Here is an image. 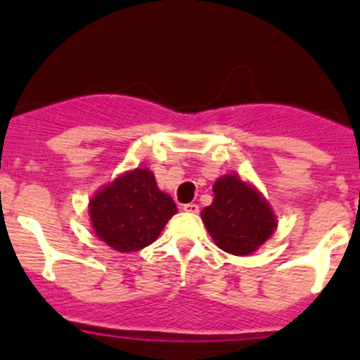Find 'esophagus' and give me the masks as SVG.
I'll list each match as a JSON object with an SVG mask.
<instances>
[{"mask_svg":"<svg viewBox=\"0 0 360 360\" xmlns=\"http://www.w3.org/2000/svg\"><path fill=\"white\" fill-rule=\"evenodd\" d=\"M183 210H184V212L197 214V212H198V205H197V203H184Z\"/></svg>","mask_w":360,"mask_h":360,"instance_id":"1","label":"esophagus"}]
</instances>
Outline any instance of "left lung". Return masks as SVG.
Instances as JSON below:
<instances>
[{"label":"left lung","mask_w":360,"mask_h":360,"mask_svg":"<svg viewBox=\"0 0 360 360\" xmlns=\"http://www.w3.org/2000/svg\"><path fill=\"white\" fill-rule=\"evenodd\" d=\"M212 190L214 200L200 216L217 248L248 256L274 235V210L252 184L244 183L237 174H228L214 183Z\"/></svg>","instance_id":"left-lung-1"}]
</instances>
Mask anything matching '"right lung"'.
I'll return each mask as SVG.
<instances>
[{
    "mask_svg": "<svg viewBox=\"0 0 360 360\" xmlns=\"http://www.w3.org/2000/svg\"><path fill=\"white\" fill-rule=\"evenodd\" d=\"M176 212L172 197L158 190L148 169L122 174L89 203L94 231L118 252H134L153 244Z\"/></svg>",
    "mask_w": 360,
    "mask_h": 360,
    "instance_id": "1",
    "label": "right lung"
}]
</instances>
